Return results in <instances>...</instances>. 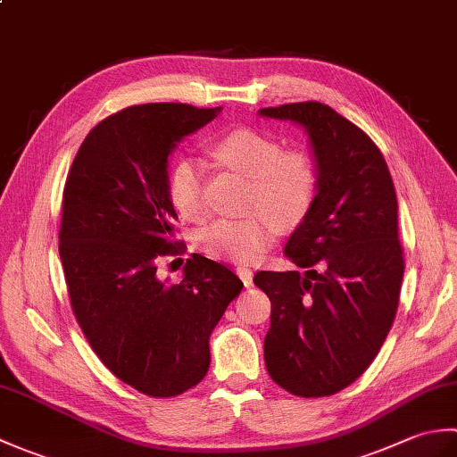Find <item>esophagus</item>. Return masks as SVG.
Here are the masks:
<instances>
[{"instance_id":"obj_1","label":"esophagus","mask_w":457,"mask_h":457,"mask_svg":"<svg viewBox=\"0 0 457 457\" xmlns=\"http://www.w3.org/2000/svg\"><path fill=\"white\" fill-rule=\"evenodd\" d=\"M236 273L239 275L241 280H244L245 287H249L251 280H253V273H251V269L245 267V265H237V267H236Z\"/></svg>"}]
</instances>
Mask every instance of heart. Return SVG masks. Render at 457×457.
<instances>
[{
  "label": "heart",
  "instance_id": "obj_1",
  "mask_svg": "<svg viewBox=\"0 0 457 457\" xmlns=\"http://www.w3.org/2000/svg\"><path fill=\"white\" fill-rule=\"evenodd\" d=\"M212 154L223 167L249 180L245 218H220L202 228L198 247L212 257L253 261L275 239L280 223L306 216L316 196V170L304 153L285 151L277 139L255 129H234L220 137ZM169 198L182 218L202 220L208 206L204 198V169L200 161L180 157L170 164Z\"/></svg>",
  "mask_w": 457,
  "mask_h": 457
}]
</instances>
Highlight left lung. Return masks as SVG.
<instances>
[{
  "mask_svg": "<svg viewBox=\"0 0 457 457\" xmlns=\"http://www.w3.org/2000/svg\"><path fill=\"white\" fill-rule=\"evenodd\" d=\"M259 115L300 125L316 162L314 202L285 247L306 270L253 278L273 304L265 365L285 391L328 396L371 365L399 306L395 184L377 145L329 105L285 104Z\"/></svg>",
  "mask_w": 457,
  "mask_h": 457,
  "instance_id": "8db88e82",
  "label": "left lung"
}]
</instances>
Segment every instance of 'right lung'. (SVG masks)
Returning a JSON list of instances; mask_svg holds the SVG:
<instances>
[{
    "instance_id": "1",
    "label": "right lung",
    "mask_w": 457,
    "mask_h": 457,
    "mask_svg": "<svg viewBox=\"0 0 457 457\" xmlns=\"http://www.w3.org/2000/svg\"><path fill=\"white\" fill-rule=\"evenodd\" d=\"M221 108L143 104L100 121L62 196L61 259L74 316L110 371L149 396H177L210 367V336L244 283L194 255L180 283L157 259L184 249L169 198V157Z\"/></svg>"
}]
</instances>
